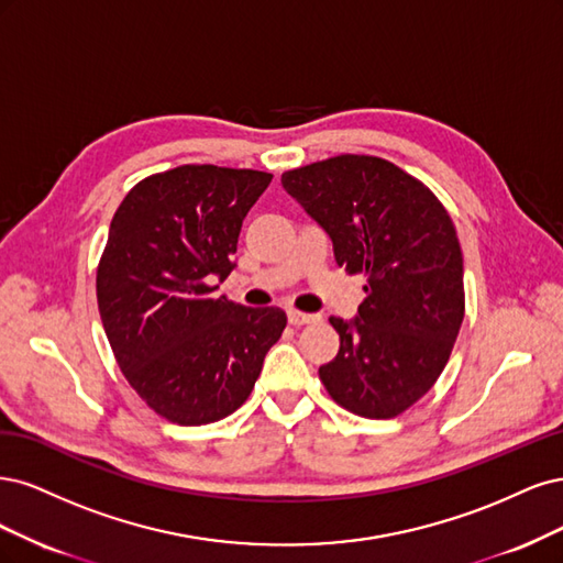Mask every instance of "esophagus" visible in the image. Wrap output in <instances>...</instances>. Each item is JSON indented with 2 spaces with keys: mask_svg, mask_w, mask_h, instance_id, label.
Returning a JSON list of instances; mask_svg holds the SVG:
<instances>
[{
  "mask_svg": "<svg viewBox=\"0 0 563 563\" xmlns=\"http://www.w3.org/2000/svg\"><path fill=\"white\" fill-rule=\"evenodd\" d=\"M287 320H289V324H295V328H301V324H311V322H318L320 320V316H316V313H301V311H287Z\"/></svg>",
  "mask_w": 563,
  "mask_h": 563,
  "instance_id": "34e87169",
  "label": "esophagus"
}]
</instances>
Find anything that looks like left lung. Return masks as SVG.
<instances>
[{"mask_svg":"<svg viewBox=\"0 0 563 563\" xmlns=\"http://www.w3.org/2000/svg\"><path fill=\"white\" fill-rule=\"evenodd\" d=\"M280 183L330 235L336 264L367 278L357 316L330 318L341 346L320 380L343 409L393 419L432 388L461 330L463 255L451 217L419 179L376 156L341 154Z\"/></svg>","mask_w":563,"mask_h":563,"instance_id":"left-lung-1","label":"left lung"}]
</instances>
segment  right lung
I'll use <instances>...</instances> for the list:
<instances>
[{
    "label": "right lung",
    "instance_id": "add662e5",
    "mask_svg": "<svg viewBox=\"0 0 563 563\" xmlns=\"http://www.w3.org/2000/svg\"><path fill=\"white\" fill-rule=\"evenodd\" d=\"M274 175L179 166L135 185L98 266V308L123 376L158 416L206 426L255 388L287 316L217 297L245 214Z\"/></svg>",
    "mask_w": 563,
    "mask_h": 563
}]
</instances>
